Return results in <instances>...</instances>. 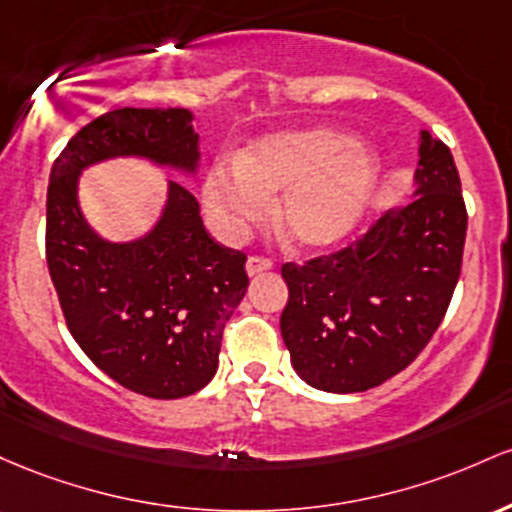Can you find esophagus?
<instances>
[{
    "label": "esophagus",
    "instance_id": "esophagus-1",
    "mask_svg": "<svg viewBox=\"0 0 512 512\" xmlns=\"http://www.w3.org/2000/svg\"><path fill=\"white\" fill-rule=\"evenodd\" d=\"M275 263L271 258L266 256H249V261H246V273L249 275H258V273H266V271H273Z\"/></svg>",
    "mask_w": 512,
    "mask_h": 512
}]
</instances>
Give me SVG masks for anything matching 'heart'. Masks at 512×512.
<instances>
[{
    "instance_id": "heart-1",
    "label": "heart",
    "mask_w": 512,
    "mask_h": 512,
    "mask_svg": "<svg viewBox=\"0 0 512 512\" xmlns=\"http://www.w3.org/2000/svg\"><path fill=\"white\" fill-rule=\"evenodd\" d=\"M380 164L346 132L314 128L280 132L256 142L239 164H215L203 186L217 232L237 239L280 195L273 220L287 241L326 249L363 220L377 188Z\"/></svg>"
}]
</instances>
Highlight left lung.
<instances>
[{"instance_id":"obj_1","label":"left lung","mask_w":512,"mask_h":512,"mask_svg":"<svg viewBox=\"0 0 512 512\" xmlns=\"http://www.w3.org/2000/svg\"><path fill=\"white\" fill-rule=\"evenodd\" d=\"M416 191L336 254L285 263L280 333L292 367L324 392H365L418 358L462 273L467 208L445 142L421 132Z\"/></svg>"}]
</instances>
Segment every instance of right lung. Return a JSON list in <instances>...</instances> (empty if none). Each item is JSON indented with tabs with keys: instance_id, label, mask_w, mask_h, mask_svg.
<instances>
[{
	"instance_id": "add662e5",
	"label": "right lung",
	"mask_w": 512,
	"mask_h": 512,
	"mask_svg": "<svg viewBox=\"0 0 512 512\" xmlns=\"http://www.w3.org/2000/svg\"><path fill=\"white\" fill-rule=\"evenodd\" d=\"M186 108H118L84 125L50 171L45 258L67 329L89 360L125 389L181 399L217 372L222 331L239 307L246 256L208 234L188 188L169 181L159 222L142 239L113 244L86 225L82 169L145 157L198 169V135Z\"/></svg>"
}]
</instances>
